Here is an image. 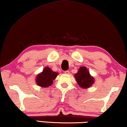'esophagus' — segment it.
Here are the masks:
<instances>
[{
    "label": "esophagus",
    "instance_id": "34e87169",
    "mask_svg": "<svg viewBox=\"0 0 127 127\" xmlns=\"http://www.w3.org/2000/svg\"><path fill=\"white\" fill-rule=\"evenodd\" d=\"M65 74H69V71H65Z\"/></svg>",
    "mask_w": 127,
    "mask_h": 127
}]
</instances>
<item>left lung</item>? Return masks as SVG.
I'll return each mask as SVG.
<instances>
[{
    "label": "left lung",
    "instance_id": "1",
    "mask_svg": "<svg viewBox=\"0 0 127 127\" xmlns=\"http://www.w3.org/2000/svg\"><path fill=\"white\" fill-rule=\"evenodd\" d=\"M75 75L78 84L81 88H87L94 84V78L90 75L86 67H81Z\"/></svg>",
    "mask_w": 127,
    "mask_h": 127
}]
</instances>
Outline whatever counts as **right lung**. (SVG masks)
<instances>
[{
  "instance_id": "add662e5",
  "label": "right lung",
  "mask_w": 127,
  "mask_h": 127,
  "mask_svg": "<svg viewBox=\"0 0 127 127\" xmlns=\"http://www.w3.org/2000/svg\"><path fill=\"white\" fill-rule=\"evenodd\" d=\"M58 73L52 71L49 67H46L36 77V83L42 87H48L53 83V80L56 78Z\"/></svg>"
}]
</instances>
